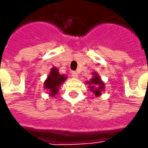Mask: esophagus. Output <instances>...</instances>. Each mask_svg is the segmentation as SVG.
<instances>
[{
    "label": "esophagus",
    "mask_w": 148,
    "mask_h": 148,
    "mask_svg": "<svg viewBox=\"0 0 148 148\" xmlns=\"http://www.w3.org/2000/svg\"><path fill=\"white\" fill-rule=\"evenodd\" d=\"M72 76L73 78H78V73L76 72H72Z\"/></svg>",
    "instance_id": "34e87169"
}]
</instances>
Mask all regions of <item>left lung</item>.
I'll return each instance as SVG.
<instances>
[{
    "label": "left lung",
    "instance_id": "left-lung-1",
    "mask_svg": "<svg viewBox=\"0 0 148 148\" xmlns=\"http://www.w3.org/2000/svg\"><path fill=\"white\" fill-rule=\"evenodd\" d=\"M85 84H88V87L89 88V91L92 92L96 97L101 95L105 89L104 81L101 80L99 74L96 72H92V77L89 80L86 81Z\"/></svg>",
    "mask_w": 148,
    "mask_h": 148
}]
</instances>
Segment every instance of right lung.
<instances>
[{"label":"right lung","instance_id":"right-lung-1","mask_svg":"<svg viewBox=\"0 0 148 148\" xmlns=\"http://www.w3.org/2000/svg\"><path fill=\"white\" fill-rule=\"evenodd\" d=\"M67 78L68 77L66 75H62L59 72L58 68L53 67L44 81V89H47L49 95L54 97L58 93L60 88L64 84V81L67 80Z\"/></svg>","mask_w":148,"mask_h":148}]
</instances>
